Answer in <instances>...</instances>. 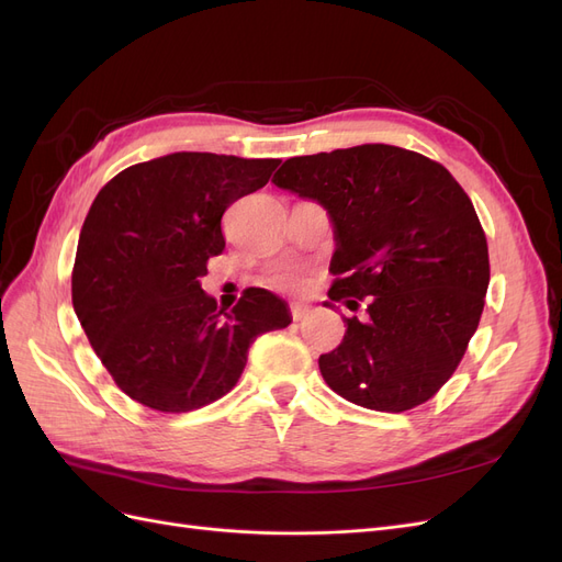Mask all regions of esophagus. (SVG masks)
I'll use <instances>...</instances> for the list:
<instances>
[{"label":"esophagus","instance_id":"1","mask_svg":"<svg viewBox=\"0 0 562 562\" xmlns=\"http://www.w3.org/2000/svg\"><path fill=\"white\" fill-rule=\"evenodd\" d=\"M307 314H310L307 304H302V302H293V304H291V316H293V321H302Z\"/></svg>","mask_w":562,"mask_h":562}]
</instances>
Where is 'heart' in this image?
<instances>
[{
  "instance_id": "obj_1",
  "label": "heart",
  "mask_w": 562,
  "mask_h": 562,
  "mask_svg": "<svg viewBox=\"0 0 562 562\" xmlns=\"http://www.w3.org/2000/svg\"><path fill=\"white\" fill-rule=\"evenodd\" d=\"M307 281L304 271L300 267H281L274 277H271V283L281 285V288H300Z\"/></svg>"
}]
</instances>
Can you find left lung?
I'll return each mask as SVG.
<instances>
[{"label": "left lung", "mask_w": 562, "mask_h": 562, "mask_svg": "<svg viewBox=\"0 0 562 562\" xmlns=\"http://www.w3.org/2000/svg\"><path fill=\"white\" fill-rule=\"evenodd\" d=\"M271 182L330 213L328 297L368 300L366 323L345 316L342 345L321 353L323 380L380 413L427 403L462 361L490 283L485 232L462 184L394 145L293 157Z\"/></svg>", "instance_id": "obj_1"}]
</instances>
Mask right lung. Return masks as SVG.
Masks as SVG:
<instances>
[{
    "label": "right lung",
    "mask_w": 562,
    "mask_h": 562,
    "mask_svg": "<svg viewBox=\"0 0 562 562\" xmlns=\"http://www.w3.org/2000/svg\"><path fill=\"white\" fill-rule=\"evenodd\" d=\"M279 164L176 151L124 168L98 192L79 234L72 304L133 401L178 415L223 398L255 337L291 323L265 288H246L225 312L199 283L225 248L229 203L258 192Z\"/></svg>",
    "instance_id": "obj_1"
}]
</instances>
